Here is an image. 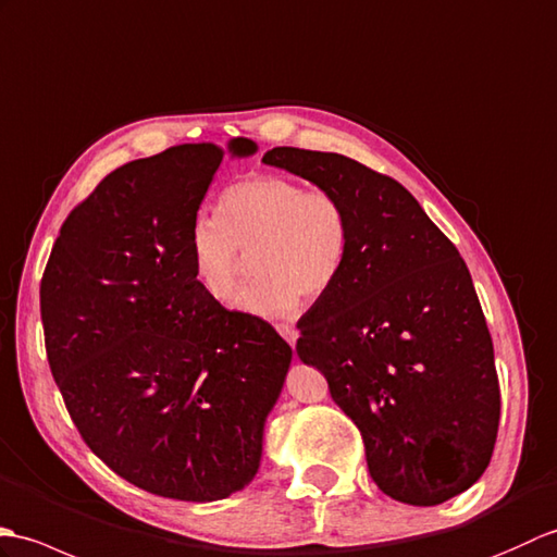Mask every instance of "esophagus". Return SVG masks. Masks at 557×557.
<instances>
[{
  "label": "esophagus",
  "instance_id": "34e87169",
  "mask_svg": "<svg viewBox=\"0 0 557 557\" xmlns=\"http://www.w3.org/2000/svg\"><path fill=\"white\" fill-rule=\"evenodd\" d=\"M276 331L281 333L283 338L288 341V345L293 348L295 341H298V331H295V326H290V324H276Z\"/></svg>",
  "mask_w": 557,
  "mask_h": 557
}]
</instances>
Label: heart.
I'll return each mask as SVG.
<instances>
[{"mask_svg": "<svg viewBox=\"0 0 557 557\" xmlns=\"http://www.w3.org/2000/svg\"><path fill=\"white\" fill-rule=\"evenodd\" d=\"M350 245V216L338 195L259 174L224 190L216 219L193 221L188 257L200 288L228 302L250 255L255 278L240 290L238 307L276 319L298 310L300 298L317 300L336 286Z\"/></svg>", "mask_w": 557, "mask_h": 557, "instance_id": "obj_1", "label": "heart"}]
</instances>
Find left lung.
<instances>
[{"mask_svg":"<svg viewBox=\"0 0 557 557\" xmlns=\"http://www.w3.org/2000/svg\"><path fill=\"white\" fill-rule=\"evenodd\" d=\"M262 162L341 197L352 245L295 350L357 424L386 496L438 505L484 474L500 388L493 343L457 247L414 197L350 157L274 147Z\"/></svg>","mask_w":557,"mask_h":557,"instance_id":"left-lung-1","label":"left lung"}]
</instances>
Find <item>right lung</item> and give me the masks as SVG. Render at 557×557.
Masks as SVG:
<instances>
[{
  "label": "right lung",
  "mask_w": 557,
  "mask_h": 557,
  "mask_svg": "<svg viewBox=\"0 0 557 557\" xmlns=\"http://www.w3.org/2000/svg\"><path fill=\"white\" fill-rule=\"evenodd\" d=\"M224 154L178 145L111 171L64 221L40 283L49 369L83 441L133 486L193 503L255 479L293 360L274 326L195 281L190 226Z\"/></svg>",
  "instance_id": "1"
}]
</instances>
